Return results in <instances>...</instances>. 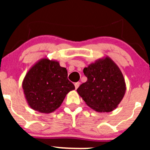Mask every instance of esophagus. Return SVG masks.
Instances as JSON below:
<instances>
[{"instance_id":"esophagus-1","label":"esophagus","mask_w":150,"mask_h":150,"mask_svg":"<svg viewBox=\"0 0 150 150\" xmlns=\"http://www.w3.org/2000/svg\"><path fill=\"white\" fill-rule=\"evenodd\" d=\"M80 85H81V83H80V82H77V83H75V89L78 88L79 87Z\"/></svg>"}]
</instances>
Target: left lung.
Instances as JSON below:
<instances>
[{"label": "left lung", "instance_id": "1", "mask_svg": "<svg viewBox=\"0 0 150 150\" xmlns=\"http://www.w3.org/2000/svg\"><path fill=\"white\" fill-rule=\"evenodd\" d=\"M87 81L77 89L86 104L99 112L116 109L125 93V79L112 59L106 56L83 69Z\"/></svg>", "mask_w": 150, "mask_h": 150}]
</instances>
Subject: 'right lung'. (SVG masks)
Returning a JSON list of instances; mask_svg holds the SVG:
<instances>
[{
    "label": "right lung",
    "instance_id": "add662e5",
    "mask_svg": "<svg viewBox=\"0 0 150 150\" xmlns=\"http://www.w3.org/2000/svg\"><path fill=\"white\" fill-rule=\"evenodd\" d=\"M22 88L28 105L45 114L55 111L61 106L66 95L75 89L67 79V70L56 60L43 58L27 72Z\"/></svg>",
    "mask_w": 150,
    "mask_h": 150
}]
</instances>
